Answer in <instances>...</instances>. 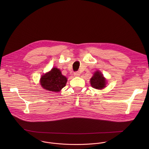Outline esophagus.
<instances>
[{
    "mask_svg": "<svg viewBox=\"0 0 149 149\" xmlns=\"http://www.w3.org/2000/svg\"><path fill=\"white\" fill-rule=\"evenodd\" d=\"M73 74L75 77H79L80 76V74L79 72H74Z\"/></svg>",
    "mask_w": 149,
    "mask_h": 149,
    "instance_id": "esophagus-1",
    "label": "esophagus"
}]
</instances>
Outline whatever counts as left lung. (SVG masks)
Returning <instances> with one entry per match:
<instances>
[{
    "instance_id": "1",
    "label": "left lung",
    "mask_w": 149,
    "mask_h": 149,
    "mask_svg": "<svg viewBox=\"0 0 149 149\" xmlns=\"http://www.w3.org/2000/svg\"><path fill=\"white\" fill-rule=\"evenodd\" d=\"M91 85L95 89H102L106 86L107 81L100 71H96L90 80Z\"/></svg>"
}]
</instances>
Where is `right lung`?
Returning <instances> with one entry per match:
<instances>
[{"label":"right lung","mask_w":149,"mask_h":149,"mask_svg":"<svg viewBox=\"0 0 149 149\" xmlns=\"http://www.w3.org/2000/svg\"><path fill=\"white\" fill-rule=\"evenodd\" d=\"M66 82L67 78L57 68H53L50 71L42 76L40 79V84L43 88L53 92H60L66 85Z\"/></svg>","instance_id":"obj_1"}]
</instances>
